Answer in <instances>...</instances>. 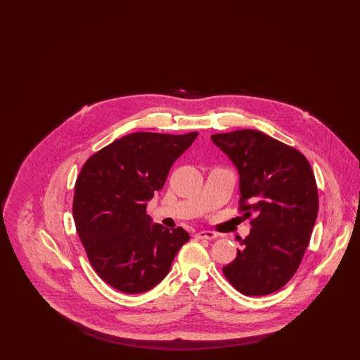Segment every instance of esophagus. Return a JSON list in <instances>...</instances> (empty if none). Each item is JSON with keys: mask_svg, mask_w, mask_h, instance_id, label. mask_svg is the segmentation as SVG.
<instances>
[{"mask_svg": "<svg viewBox=\"0 0 360 360\" xmlns=\"http://www.w3.org/2000/svg\"><path fill=\"white\" fill-rule=\"evenodd\" d=\"M195 238L201 240H212L216 239L217 235L214 232H210V231H201V232L195 233Z\"/></svg>", "mask_w": 360, "mask_h": 360, "instance_id": "1", "label": "esophagus"}]
</instances>
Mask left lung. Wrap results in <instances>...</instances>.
<instances>
[{
  "label": "left lung",
  "mask_w": 360,
  "mask_h": 360,
  "mask_svg": "<svg viewBox=\"0 0 360 360\" xmlns=\"http://www.w3.org/2000/svg\"><path fill=\"white\" fill-rule=\"evenodd\" d=\"M240 175L239 212L251 220L238 257L223 267L244 295H267L298 270L319 213V191L308 159L255 129L212 135Z\"/></svg>",
  "instance_id": "1"
}]
</instances>
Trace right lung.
Returning a JSON list of instances; mask_svg holds the SVG:
<instances>
[{
	"mask_svg": "<svg viewBox=\"0 0 360 360\" xmlns=\"http://www.w3.org/2000/svg\"><path fill=\"white\" fill-rule=\"evenodd\" d=\"M197 135L131 134L91 155L79 172L72 201L75 228L90 264L116 290L153 289L190 239L181 226L151 225L146 209Z\"/></svg>",
	"mask_w": 360,
	"mask_h": 360,
	"instance_id": "1",
	"label": "right lung"
}]
</instances>
